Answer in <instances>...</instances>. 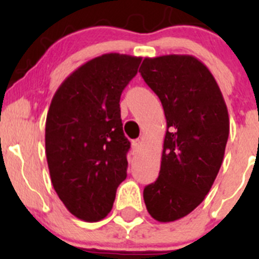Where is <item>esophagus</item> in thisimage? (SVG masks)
Masks as SVG:
<instances>
[{"label": "esophagus", "mask_w": 259, "mask_h": 259, "mask_svg": "<svg viewBox=\"0 0 259 259\" xmlns=\"http://www.w3.org/2000/svg\"><path fill=\"white\" fill-rule=\"evenodd\" d=\"M132 146H133V154H138L139 153L140 148H142V142H140V140H134Z\"/></svg>", "instance_id": "esophagus-1"}]
</instances>
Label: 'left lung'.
I'll use <instances>...</instances> for the list:
<instances>
[{"instance_id": "1", "label": "left lung", "mask_w": 259, "mask_h": 259, "mask_svg": "<svg viewBox=\"0 0 259 259\" xmlns=\"http://www.w3.org/2000/svg\"><path fill=\"white\" fill-rule=\"evenodd\" d=\"M139 72L166 119L160 171L144 188V202L155 221L174 222L209 193L228 140V110L209 69L192 55L145 57Z\"/></svg>"}]
</instances>
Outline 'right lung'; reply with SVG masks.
Instances as JSON below:
<instances>
[{
    "label": "right lung",
    "instance_id": "obj_1",
    "mask_svg": "<svg viewBox=\"0 0 259 259\" xmlns=\"http://www.w3.org/2000/svg\"><path fill=\"white\" fill-rule=\"evenodd\" d=\"M142 57L104 54L64 80L51 100L45 127L52 185L71 214L99 222L111 210L126 179L130 142L122 132L120 96Z\"/></svg>",
    "mask_w": 259,
    "mask_h": 259
}]
</instances>
